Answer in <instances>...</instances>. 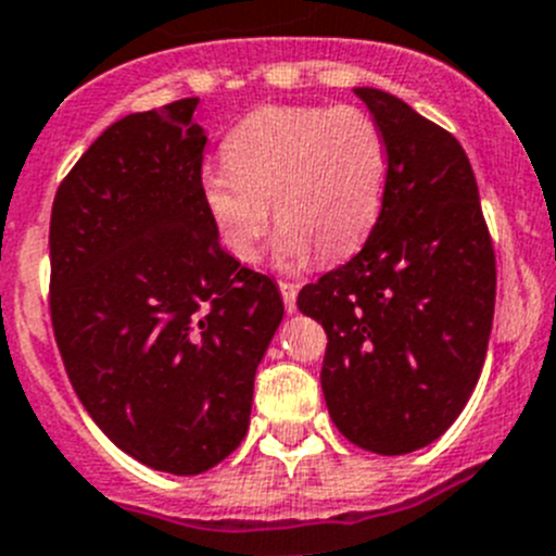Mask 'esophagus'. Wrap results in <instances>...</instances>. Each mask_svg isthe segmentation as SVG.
<instances>
[{
	"instance_id": "esophagus-1",
	"label": "esophagus",
	"mask_w": 556,
	"mask_h": 556,
	"mask_svg": "<svg viewBox=\"0 0 556 556\" xmlns=\"http://www.w3.org/2000/svg\"><path fill=\"white\" fill-rule=\"evenodd\" d=\"M278 289H281V298H283V305H287V311H289V314H294V311H298L300 287H298V283H292V281H281V283H278Z\"/></svg>"
}]
</instances>
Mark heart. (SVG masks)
<instances>
[{
	"mask_svg": "<svg viewBox=\"0 0 556 556\" xmlns=\"http://www.w3.org/2000/svg\"><path fill=\"white\" fill-rule=\"evenodd\" d=\"M224 163L202 172V199L226 251L256 262L275 218V251L300 267L316 251L343 258L382 210L388 144L357 105H264L226 136Z\"/></svg>",
	"mask_w": 556,
	"mask_h": 556,
	"instance_id": "heart-1",
	"label": "heart"
}]
</instances>
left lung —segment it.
<instances>
[{"instance_id": "obj_1", "label": "left lung", "mask_w": 556, "mask_h": 556, "mask_svg": "<svg viewBox=\"0 0 556 556\" xmlns=\"http://www.w3.org/2000/svg\"><path fill=\"white\" fill-rule=\"evenodd\" d=\"M388 144V185L361 253L300 289L321 321V393L363 451L404 456L440 440L467 406L489 349L496 262L472 166L437 123L357 87Z\"/></svg>"}]
</instances>
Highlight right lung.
Segmentation results:
<instances>
[{"mask_svg": "<svg viewBox=\"0 0 556 556\" xmlns=\"http://www.w3.org/2000/svg\"><path fill=\"white\" fill-rule=\"evenodd\" d=\"M199 100L116 119L60 182L49 308L73 390L136 462L199 475L251 420L278 287L220 248L202 199Z\"/></svg>", "mask_w": 556, "mask_h": 556, "instance_id": "add662e5", "label": "right lung"}]
</instances>
